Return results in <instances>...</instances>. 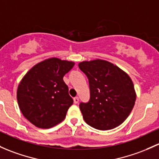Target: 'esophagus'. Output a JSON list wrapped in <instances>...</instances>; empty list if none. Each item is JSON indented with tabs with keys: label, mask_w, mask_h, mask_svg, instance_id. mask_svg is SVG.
<instances>
[{
	"label": "esophagus",
	"mask_w": 159,
	"mask_h": 159,
	"mask_svg": "<svg viewBox=\"0 0 159 159\" xmlns=\"http://www.w3.org/2000/svg\"><path fill=\"white\" fill-rule=\"evenodd\" d=\"M73 100H74V103H78V102H79V98H78V97H75V98H73Z\"/></svg>",
	"instance_id": "esophagus-1"
}]
</instances>
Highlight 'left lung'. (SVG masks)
I'll return each mask as SVG.
<instances>
[{
	"mask_svg": "<svg viewBox=\"0 0 159 159\" xmlns=\"http://www.w3.org/2000/svg\"><path fill=\"white\" fill-rule=\"evenodd\" d=\"M78 67L89 81V101L79 105L84 121L100 130L120 126L129 115L136 101L130 77L105 60L81 61Z\"/></svg>",
	"mask_w": 159,
	"mask_h": 159,
	"instance_id": "left-lung-1",
	"label": "left lung"
}]
</instances>
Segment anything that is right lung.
<instances>
[{
  "label": "right lung",
  "instance_id": "obj_1",
  "mask_svg": "<svg viewBox=\"0 0 159 159\" xmlns=\"http://www.w3.org/2000/svg\"><path fill=\"white\" fill-rule=\"evenodd\" d=\"M73 61L50 58L38 63L24 75L16 93L23 115L36 127L49 129L66 118L73 100L63 81Z\"/></svg>",
  "mask_w": 159,
  "mask_h": 159
}]
</instances>
